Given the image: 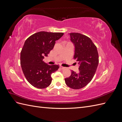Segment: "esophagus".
I'll list each match as a JSON object with an SVG mask.
<instances>
[{
	"instance_id": "esophagus-1",
	"label": "esophagus",
	"mask_w": 122,
	"mask_h": 122,
	"mask_svg": "<svg viewBox=\"0 0 122 122\" xmlns=\"http://www.w3.org/2000/svg\"><path fill=\"white\" fill-rule=\"evenodd\" d=\"M60 69H65V67H62V66H60Z\"/></svg>"
}]
</instances>
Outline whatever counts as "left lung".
Here are the masks:
<instances>
[{
  "label": "left lung",
  "mask_w": 122,
  "mask_h": 122,
  "mask_svg": "<svg viewBox=\"0 0 122 122\" xmlns=\"http://www.w3.org/2000/svg\"><path fill=\"white\" fill-rule=\"evenodd\" d=\"M71 42L75 46L74 58L79 64L78 73L72 71L71 75L65 78L67 86L73 89H80L93 79L99 64L96 46L88 36L79 33H70Z\"/></svg>",
  "instance_id": "obj_1"
}]
</instances>
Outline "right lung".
<instances>
[{
  "label": "right lung",
  "instance_id": "right-lung-1",
  "mask_svg": "<svg viewBox=\"0 0 122 122\" xmlns=\"http://www.w3.org/2000/svg\"><path fill=\"white\" fill-rule=\"evenodd\" d=\"M64 35L62 32L40 31L25 41L20 54V64L28 82L38 88L50 86L51 74L58 70L57 65H49L43 61L53 49L55 41Z\"/></svg>",
  "mask_w": 122,
  "mask_h": 122
}]
</instances>
